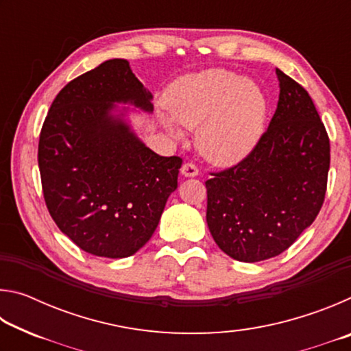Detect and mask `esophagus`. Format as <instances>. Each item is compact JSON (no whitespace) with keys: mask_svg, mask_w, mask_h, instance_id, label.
<instances>
[{"mask_svg":"<svg viewBox=\"0 0 351 351\" xmlns=\"http://www.w3.org/2000/svg\"><path fill=\"white\" fill-rule=\"evenodd\" d=\"M198 173H199L198 167L192 162H186L181 167V175L186 178H195V176H198Z\"/></svg>","mask_w":351,"mask_h":351,"instance_id":"34e87169","label":"esophagus"}]
</instances>
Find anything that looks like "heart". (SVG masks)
<instances>
[{
	"label": "heart",
	"instance_id": "heart-1",
	"mask_svg": "<svg viewBox=\"0 0 351 351\" xmlns=\"http://www.w3.org/2000/svg\"><path fill=\"white\" fill-rule=\"evenodd\" d=\"M162 125L176 139L198 128L203 156L217 165H234L254 150L263 133L266 100L258 85L229 69L213 68L176 80L165 96Z\"/></svg>",
	"mask_w": 351,
	"mask_h": 351
}]
</instances>
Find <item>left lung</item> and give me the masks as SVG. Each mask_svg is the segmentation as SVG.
Listing matches in <instances>:
<instances>
[{
  "mask_svg": "<svg viewBox=\"0 0 351 351\" xmlns=\"http://www.w3.org/2000/svg\"><path fill=\"white\" fill-rule=\"evenodd\" d=\"M277 110L258 144L234 167L206 181V219L234 260L276 257L316 219L330 169V139L310 94L276 69Z\"/></svg>",
  "mask_w": 351,
  "mask_h": 351,
  "instance_id": "1",
  "label": "left lung"
}]
</instances>
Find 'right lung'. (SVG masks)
<instances>
[{
	"label": "right lung",
	"mask_w": 351,
	"mask_h": 351,
	"mask_svg": "<svg viewBox=\"0 0 351 351\" xmlns=\"http://www.w3.org/2000/svg\"><path fill=\"white\" fill-rule=\"evenodd\" d=\"M152 93L123 58L100 63L57 94L38 142L45 201L58 229L88 254L125 258L158 228L182 159L159 156L130 125L128 104Z\"/></svg>",
	"instance_id": "add662e5"
}]
</instances>
